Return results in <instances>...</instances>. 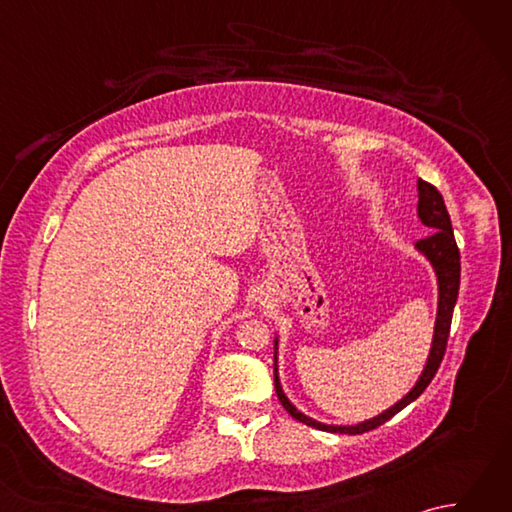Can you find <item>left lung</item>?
I'll return each instance as SVG.
<instances>
[{
	"mask_svg": "<svg viewBox=\"0 0 512 512\" xmlns=\"http://www.w3.org/2000/svg\"><path fill=\"white\" fill-rule=\"evenodd\" d=\"M418 217L422 220L424 226L433 228L431 237L420 239L416 244L424 255L431 259L433 268L438 273V286H440V301H438V319H436V334H433V345H431V354L427 367L420 376V380L416 383L409 394L402 398L398 405H394L391 409H387L385 413H380L378 418L367 420L363 424H356V427H328V424H321L317 420H310L308 416H303L301 411H297L295 407L290 405V400L284 396V391L279 387V378H277V363H275V391L279 396V402L284 405V409L290 413L292 418L308 424V427L321 429V431H336V433H350V436H358V433H367L372 429H378L380 424H385L387 420H391L396 416L398 411L405 409L409 402L416 400L424 389L429 387V383L436 376L438 367L444 358V352H447V341H449V332H451V319H453V308L455 301H458V290H460V250L458 244H455L453 237V228H451V217L447 206H444L442 193L433 187L431 182H424L422 178L418 180Z\"/></svg>",
	"mask_w": 512,
	"mask_h": 512,
	"instance_id": "1",
	"label": "left lung"
}]
</instances>
